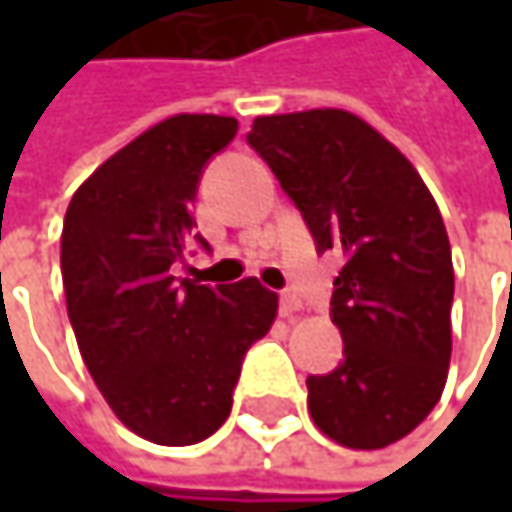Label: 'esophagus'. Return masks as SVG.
Wrapping results in <instances>:
<instances>
[{
    "label": "esophagus",
    "mask_w": 512,
    "mask_h": 512,
    "mask_svg": "<svg viewBox=\"0 0 512 512\" xmlns=\"http://www.w3.org/2000/svg\"><path fill=\"white\" fill-rule=\"evenodd\" d=\"M302 311V302L293 296V293H284L281 296V317H287V320H293L296 314Z\"/></svg>",
    "instance_id": "1"
}]
</instances>
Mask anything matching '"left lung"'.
Wrapping results in <instances>:
<instances>
[{
    "label": "left lung",
    "mask_w": 512,
    "mask_h": 512,
    "mask_svg": "<svg viewBox=\"0 0 512 512\" xmlns=\"http://www.w3.org/2000/svg\"><path fill=\"white\" fill-rule=\"evenodd\" d=\"M249 145L302 210L317 252L347 255L332 293L344 361L308 376L311 421L353 451L394 445L448 379L454 260L442 213L415 165L347 109L260 115Z\"/></svg>",
    "instance_id": "left-lung-1"
}]
</instances>
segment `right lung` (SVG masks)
Here are the masks:
<instances>
[{
	"mask_svg": "<svg viewBox=\"0 0 512 512\" xmlns=\"http://www.w3.org/2000/svg\"><path fill=\"white\" fill-rule=\"evenodd\" d=\"M234 136L237 118L171 115L109 156L64 213L61 281L82 361L118 421L154 445H195L225 424L243 356L278 314L257 278L171 275L201 168Z\"/></svg>",
	"mask_w": 512,
	"mask_h": 512,
	"instance_id": "right-lung-1",
	"label": "right lung"
}]
</instances>
